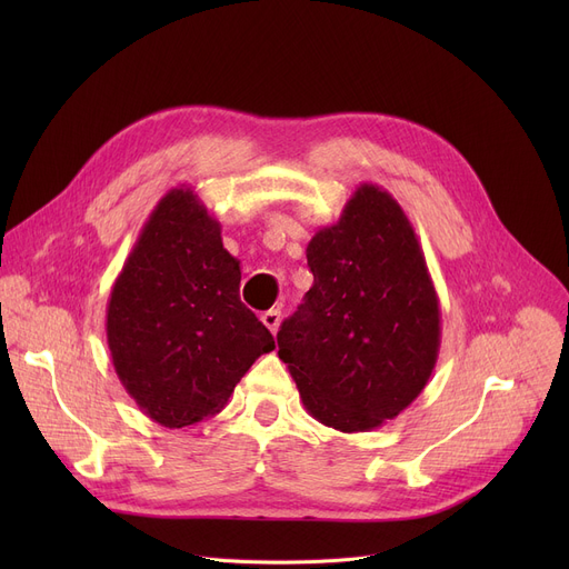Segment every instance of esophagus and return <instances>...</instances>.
I'll use <instances>...</instances> for the list:
<instances>
[{
    "label": "esophagus",
    "mask_w": 569,
    "mask_h": 569,
    "mask_svg": "<svg viewBox=\"0 0 569 569\" xmlns=\"http://www.w3.org/2000/svg\"><path fill=\"white\" fill-rule=\"evenodd\" d=\"M260 320H262V325L267 327V330L274 335L279 330V325H281V311L279 309H269V311H264L260 316Z\"/></svg>",
    "instance_id": "34e87169"
}]
</instances>
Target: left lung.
I'll return each instance as SVG.
<instances>
[{
  "label": "left lung",
  "instance_id": "1",
  "mask_svg": "<svg viewBox=\"0 0 569 569\" xmlns=\"http://www.w3.org/2000/svg\"><path fill=\"white\" fill-rule=\"evenodd\" d=\"M305 305L277 335L311 417L371 431L427 387L440 350V307L412 223L378 184H360L337 223L307 247Z\"/></svg>",
  "mask_w": 569,
  "mask_h": 569
}]
</instances>
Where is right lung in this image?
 <instances>
[{
    "label": "right lung",
    "instance_id": "obj_1",
    "mask_svg": "<svg viewBox=\"0 0 569 569\" xmlns=\"http://www.w3.org/2000/svg\"><path fill=\"white\" fill-rule=\"evenodd\" d=\"M239 260L191 187L144 221L106 311L112 367L138 408L168 429L209 420L274 337L239 300Z\"/></svg>",
    "mask_w": 569,
    "mask_h": 569
}]
</instances>
